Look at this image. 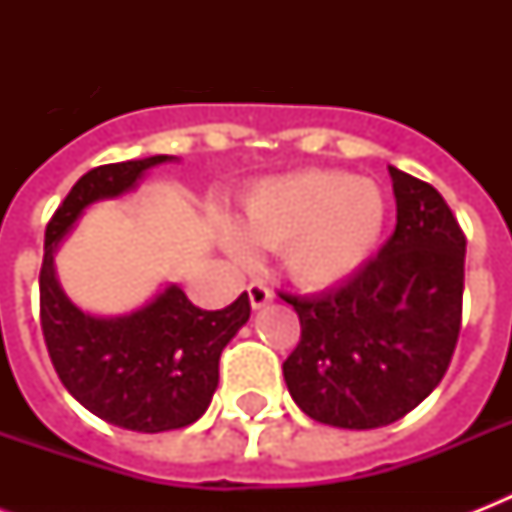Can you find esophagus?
I'll return each instance as SVG.
<instances>
[{
	"label": "esophagus",
	"mask_w": 512,
	"mask_h": 512,
	"mask_svg": "<svg viewBox=\"0 0 512 512\" xmlns=\"http://www.w3.org/2000/svg\"><path fill=\"white\" fill-rule=\"evenodd\" d=\"M247 292H249V303H252V308H255V311L257 308H265V305L273 300V292L265 287L263 281H252V284L247 287Z\"/></svg>",
	"instance_id": "esophagus-1"
}]
</instances>
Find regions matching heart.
<instances>
[{"label": "heart", "instance_id": "heart-1", "mask_svg": "<svg viewBox=\"0 0 512 512\" xmlns=\"http://www.w3.org/2000/svg\"><path fill=\"white\" fill-rule=\"evenodd\" d=\"M388 223V199L374 180L342 170H308L265 180L241 204L239 228L220 223L236 260L276 249L303 287H335L366 265Z\"/></svg>", "mask_w": 512, "mask_h": 512}]
</instances>
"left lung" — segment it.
Here are the masks:
<instances>
[{"mask_svg":"<svg viewBox=\"0 0 512 512\" xmlns=\"http://www.w3.org/2000/svg\"><path fill=\"white\" fill-rule=\"evenodd\" d=\"M396 231L380 255L321 295H284L300 342L284 361L311 420L372 430L401 420L449 369L462 327L465 233L444 196L390 167Z\"/></svg>","mask_w":512,"mask_h":512,"instance_id":"obj_1","label":"left lung"}]
</instances>
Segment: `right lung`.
<instances>
[{"instance_id":"add662e5","label":"right lung","mask_w":512,"mask_h":512,"mask_svg":"<svg viewBox=\"0 0 512 512\" xmlns=\"http://www.w3.org/2000/svg\"><path fill=\"white\" fill-rule=\"evenodd\" d=\"M172 156L103 164L76 180L44 231L39 316L60 382L95 417L138 433L191 425L217 388L220 353L249 319L247 292L223 311H201L177 284L138 311L100 319L79 311L55 276V252L84 209L132 191Z\"/></svg>"}]
</instances>
